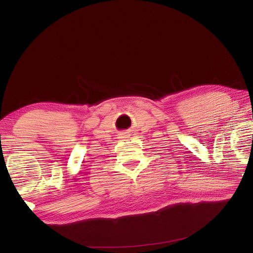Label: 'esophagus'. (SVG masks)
<instances>
[{
  "mask_svg": "<svg viewBox=\"0 0 253 253\" xmlns=\"http://www.w3.org/2000/svg\"><path fill=\"white\" fill-rule=\"evenodd\" d=\"M123 138H126V137H129V131H125V132H123Z\"/></svg>",
  "mask_w": 253,
  "mask_h": 253,
  "instance_id": "esophagus-1",
  "label": "esophagus"
}]
</instances>
